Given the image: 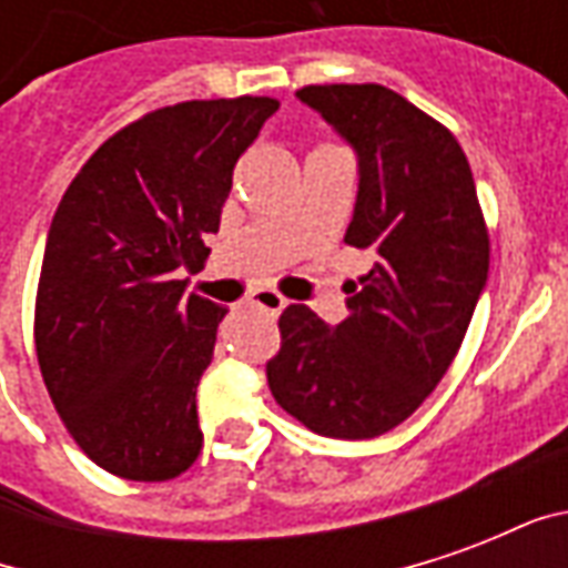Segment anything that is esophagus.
<instances>
[{"mask_svg": "<svg viewBox=\"0 0 568 568\" xmlns=\"http://www.w3.org/2000/svg\"><path fill=\"white\" fill-rule=\"evenodd\" d=\"M252 304L264 313H271V316H280L285 307H288V301H285L280 292H273V288H258V292H252Z\"/></svg>", "mask_w": 568, "mask_h": 568, "instance_id": "esophagus-1", "label": "esophagus"}]
</instances>
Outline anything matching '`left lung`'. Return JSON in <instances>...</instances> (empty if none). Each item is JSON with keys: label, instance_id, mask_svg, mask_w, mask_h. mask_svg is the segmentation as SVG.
Returning a JSON list of instances; mask_svg holds the SVG:
<instances>
[{"label": "left lung", "instance_id": "1", "mask_svg": "<svg viewBox=\"0 0 568 568\" xmlns=\"http://www.w3.org/2000/svg\"><path fill=\"white\" fill-rule=\"evenodd\" d=\"M353 149L358 191L344 243L374 264L346 320L304 304L280 316L267 386L325 438H377L405 423L450 368L487 285L489 236L459 142L383 84L295 93Z\"/></svg>", "mask_w": 568, "mask_h": 568}]
</instances>
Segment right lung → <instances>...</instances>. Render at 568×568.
Segmentation results:
<instances>
[{
  "instance_id": "right-lung-1",
  "label": "right lung",
  "mask_w": 568,
  "mask_h": 568,
  "mask_svg": "<svg viewBox=\"0 0 568 568\" xmlns=\"http://www.w3.org/2000/svg\"><path fill=\"white\" fill-rule=\"evenodd\" d=\"M271 97L194 100L140 118L93 151L54 212L36 297V353L69 435L128 480L197 459V383L227 310L187 295L219 231L240 154Z\"/></svg>"
}]
</instances>
